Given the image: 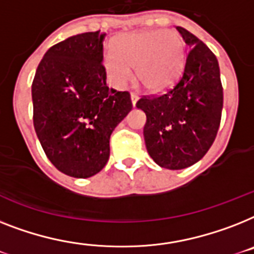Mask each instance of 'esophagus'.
Listing matches in <instances>:
<instances>
[{
    "instance_id": "34e87169",
    "label": "esophagus",
    "mask_w": 254,
    "mask_h": 254,
    "mask_svg": "<svg viewBox=\"0 0 254 254\" xmlns=\"http://www.w3.org/2000/svg\"><path fill=\"white\" fill-rule=\"evenodd\" d=\"M130 99H131V104H133V107H135V104H137L138 102V95L133 92V94L130 95Z\"/></svg>"
}]
</instances>
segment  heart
Instances as JSON below:
<instances>
[{
    "mask_svg": "<svg viewBox=\"0 0 254 254\" xmlns=\"http://www.w3.org/2000/svg\"><path fill=\"white\" fill-rule=\"evenodd\" d=\"M103 63L117 86L127 84L135 69L138 84L162 92L179 79L187 63L184 39L176 31L145 30L123 34L103 55Z\"/></svg>",
    "mask_w": 254,
    "mask_h": 254,
    "instance_id": "heart-1",
    "label": "heart"
}]
</instances>
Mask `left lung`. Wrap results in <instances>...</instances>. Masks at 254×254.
<instances>
[{"mask_svg":"<svg viewBox=\"0 0 254 254\" xmlns=\"http://www.w3.org/2000/svg\"><path fill=\"white\" fill-rule=\"evenodd\" d=\"M190 51L183 77L166 94L137 102L146 113V148L158 166L183 170L201 160L219 129L223 88L215 55L197 36L176 27Z\"/></svg>","mask_w":254,"mask_h":254,"instance_id":"1","label":"left lung"}]
</instances>
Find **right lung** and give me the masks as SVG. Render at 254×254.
I'll list each match as a JSON object with an SVG mask.
<instances>
[{
	"label": "right lung",
	"instance_id": "right-lung-1",
	"mask_svg": "<svg viewBox=\"0 0 254 254\" xmlns=\"http://www.w3.org/2000/svg\"><path fill=\"white\" fill-rule=\"evenodd\" d=\"M100 31L51 47L32 82L34 127L53 166L87 179L109 159V138L131 111L130 94L107 86Z\"/></svg>",
	"mask_w": 254,
	"mask_h": 254
}]
</instances>
